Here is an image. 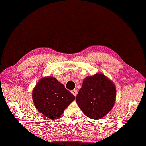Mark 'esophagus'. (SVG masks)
Wrapping results in <instances>:
<instances>
[{
	"instance_id": "1",
	"label": "esophagus",
	"mask_w": 146,
	"mask_h": 146,
	"mask_svg": "<svg viewBox=\"0 0 146 146\" xmlns=\"http://www.w3.org/2000/svg\"><path fill=\"white\" fill-rule=\"evenodd\" d=\"M71 92H72L74 96H76V94H77V90H76V89H73V90L71 91Z\"/></svg>"
}]
</instances>
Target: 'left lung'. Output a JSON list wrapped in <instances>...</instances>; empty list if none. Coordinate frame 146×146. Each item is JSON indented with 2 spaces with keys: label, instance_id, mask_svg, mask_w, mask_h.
Listing matches in <instances>:
<instances>
[{
  "label": "left lung",
  "instance_id": "1",
  "mask_svg": "<svg viewBox=\"0 0 146 146\" xmlns=\"http://www.w3.org/2000/svg\"><path fill=\"white\" fill-rule=\"evenodd\" d=\"M115 98L114 84L103 74H96L84 80L76 100L86 117L99 119L111 110Z\"/></svg>",
  "mask_w": 146,
  "mask_h": 146
}]
</instances>
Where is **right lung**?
<instances>
[{
  "mask_svg": "<svg viewBox=\"0 0 146 146\" xmlns=\"http://www.w3.org/2000/svg\"><path fill=\"white\" fill-rule=\"evenodd\" d=\"M32 96L37 110L52 119L60 117L75 99L64 86L53 77L42 78L33 89Z\"/></svg>",
  "mask_w": 146,
  "mask_h": 146,
  "instance_id": "right-lung-1",
  "label": "right lung"
}]
</instances>
